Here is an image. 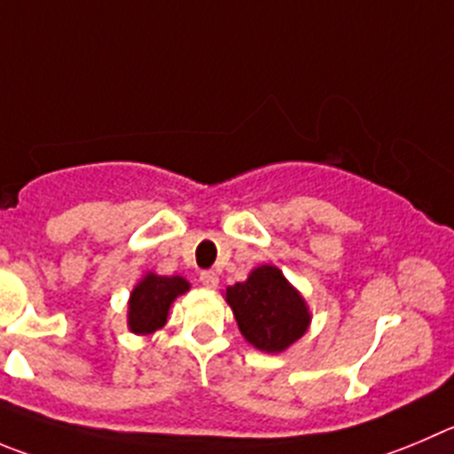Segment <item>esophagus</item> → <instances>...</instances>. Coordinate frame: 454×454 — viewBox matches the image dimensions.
Returning <instances> with one entry per match:
<instances>
[{"instance_id":"1","label":"esophagus","mask_w":454,"mask_h":454,"mask_svg":"<svg viewBox=\"0 0 454 454\" xmlns=\"http://www.w3.org/2000/svg\"><path fill=\"white\" fill-rule=\"evenodd\" d=\"M199 279H201V285L206 286V289H215V286L219 285V278L215 270H201Z\"/></svg>"}]
</instances>
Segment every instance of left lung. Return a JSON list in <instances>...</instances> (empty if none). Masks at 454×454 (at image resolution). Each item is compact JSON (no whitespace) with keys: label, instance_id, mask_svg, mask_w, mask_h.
Here are the masks:
<instances>
[{"label":"left lung","instance_id":"left-lung-1","mask_svg":"<svg viewBox=\"0 0 454 454\" xmlns=\"http://www.w3.org/2000/svg\"><path fill=\"white\" fill-rule=\"evenodd\" d=\"M226 300L241 336L269 354L294 345L311 320L302 295L275 266H260L247 282L228 286Z\"/></svg>","mask_w":454,"mask_h":454}]
</instances>
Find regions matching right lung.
Listing matches in <instances>:
<instances>
[{"label":"right lung","instance_id":"add662e5","mask_svg":"<svg viewBox=\"0 0 454 454\" xmlns=\"http://www.w3.org/2000/svg\"><path fill=\"white\" fill-rule=\"evenodd\" d=\"M190 285L179 275H145L129 298V329L134 333H152L168 320V309L176 295L185 294Z\"/></svg>","mask_w":454,"mask_h":454}]
</instances>
